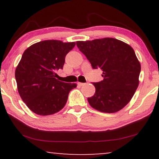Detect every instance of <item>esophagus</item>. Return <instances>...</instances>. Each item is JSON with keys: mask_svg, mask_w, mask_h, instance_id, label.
Instances as JSON below:
<instances>
[{"mask_svg": "<svg viewBox=\"0 0 159 159\" xmlns=\"http://www.w3.org/2000/svg\"><path fill=\"white\" fill-rule=\"evenodd\" d=\"M84 84L85 83H83V82H78L77 84L79 86H82V85H84Z\"/></svg>", "mask_w": 159, "mask_h": 159, "instance_id": "1", "label": "esophagus"}]
</instances>
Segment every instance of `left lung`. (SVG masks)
Returning <instances> with one entry per match:
<instances>
[{
  "label": "left lung",
  "instance_id": "8db88e82",
  "mask_svg": "<svg viewBox=\"0 0 159 159\" xmlns=\"http://www.w3.org/2000/svg\"><path fill=\"white\" fill-rule=\"evenodd\" d=\"M77 46L93 69L103 71V80L93 82L95 93L88 98L89 104L101 112L119 111L130 101L139 84L141 66L134 50L110 38L77 41Z\"/></svg>",
  "mask_w": 159,
  "mask_h": 159
}]
</instances>
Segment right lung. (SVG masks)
Wrapping results in <instances>:
<instances>
[{
	"mask_svg": "<svg viewBox=\"0 0 159 159\" xmlns=\"http://www.w3.org/2000/svg\"><path fill=\"white\" fill-rule=\"evenodd\" d=\"M75 45L74 42L44 40L24 52L15 78L19 95L32 111L47 116L64 107L69 92L77 84L56 79V71L63 69L66 54Z\"/></svg>",
	"mask_w": 159,
	"mask_h": 159,
	"instance_id": "add662e5",
	"label": "right lung"
}]
</instances>
